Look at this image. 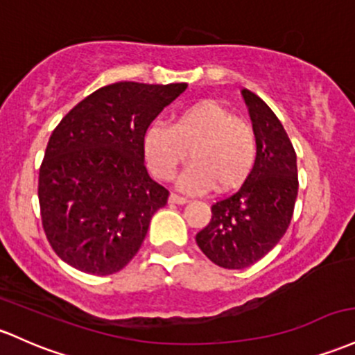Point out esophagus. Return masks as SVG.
I'll return each mask as SVG.
<instances>
[{
    "instance_id": "34e87169",
    "label": "esophagus",
    "mask_w": 355,
    "mask_h": 355,
    "mask_svg": "<svg viewBox=\"0 0 355 355\" xmlns=\"http://www.w3.org/2000/svg\"><path fill=\"white\" fill-rule=\"evenodd\" d=\"M170 202H171V204L184 205V204H187V202H189V198H185V197H182V196H177V193H171Z\"/></svg>"
}]
</instances>
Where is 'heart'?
Returning <instances> with one entry per match:
<instances>
[{"label": "heart", "mask_w": 355, "mask_h": 355, "mask_svg": "<svg viewBox=\"0 0 355 355\" xmlns=\"http://www.w3.org/2000/svg\"><path fill=\"white\" fill-rule=\"evenodd\" d=\"M143 143L148 165L159 180H171L190 150L193 163L180 180L187 192H204L214 185L217 190L234 189L256 159V139L249 124L210 99L180 109L170 126L151 124Z\"/></svg>", "instance_id": "1"}]
</instances>
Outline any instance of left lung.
<instances>
[{
    "instance_id": "left-lung-1",
    "label": "left lung",
    "mask_w": 355,
    "mask_h": 355,
    "mask_svg": "<svg viewBox=\"0 0 355 355\" xmlns=\"http://www.w3.org/2000/svg\"><path fill=\"white\" fill-rule=\"evenodd\" d=\"M243 97L256 136V159L244 184L212 205V219L196 236L217 266L243 270L285 236L298 196L297 153L275 112L254 92Z\"/></svg>"
}]
</instances>
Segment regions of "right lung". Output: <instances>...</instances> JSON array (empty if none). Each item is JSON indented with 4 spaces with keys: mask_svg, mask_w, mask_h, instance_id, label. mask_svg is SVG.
<instances>
[{
    "mask_svg": "<svg viewBox=\"0 0 355 355\" xmlns=\"http://www.w3.org/2000/svg\"><path fill=\"white\" fill-rule=\"evenodd\" d=\"M187 84L116 83L53 130L38 175L42 225L62 261L96 276L135 258L168 190L148 175L145 133Z\"/></svg>",
    "mask_w": 355,
    "mask_h": 355,
    "instance_id": "right-lung-1",
    "label": "right lung"
}]
</instances>
